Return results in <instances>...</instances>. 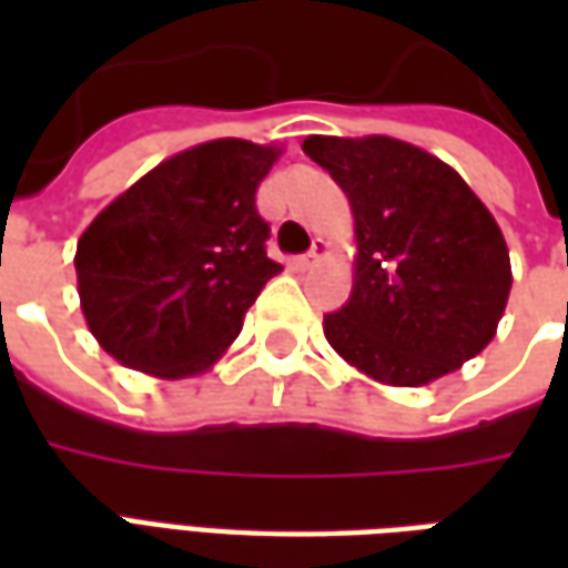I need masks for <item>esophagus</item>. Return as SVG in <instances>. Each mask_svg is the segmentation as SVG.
Segmentation results:
<instances>
[{
    "mask_svg": "<svg viewBox=\"0 0 568 568\" xmlns=\"http://www.w3.org/2000/svg\"><path fill=\"white\" fill-rule=\"evenodd\" d=\"M328 255H332V243H328V240H322V236H316V240H313V248H310L307 255H301V258H297V267H301V271H310V267H316V264H320L322 258H328Z\"/></svg>",
    "mask_w": 568,
    "mask_h": 568,
    "instance_id": "34e87169",
    "label": "esophagus"
}]
</instances>
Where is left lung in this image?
<instances>
[{
    "label": "left lung",
    "mask_w": 568,
    "mask_h": 568,
    "mask_svg": "<svg viewBox=\"0 0 568 568\" xmlns=\"http://www.w3.org/2000/svg\"><path fill=\"white\" fill-rule=\"evenodd\" d=\"M356 219L353 295L322 332L383 386H428L496 337L511 258L493 212L450 163L395 136H307Z\"/></svg>",
    "instance_id": "8db88e82"
}]
</instances>
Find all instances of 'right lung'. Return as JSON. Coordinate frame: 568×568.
Listing matches in <instances>:
<instances>
[{
  "label": "right lung",
  "instance_id": "obj_1",
  "mask_svg": "<svg viewBox=\"0 0 568 568\" xmlns=\"http://www.w3.org/2000/svg\"><path fill=\"white\" fill-rule=\"evenodd\" d=\"M283 145L210 140L179 151L118 194L75 248L88 328L124 368L197 377L243 328L271 276V224L255 191Z\"/></svg>",
  "mask_w": 568,
  "mask_h": 568
}]
</instances>
